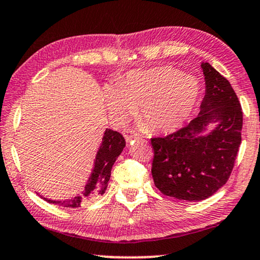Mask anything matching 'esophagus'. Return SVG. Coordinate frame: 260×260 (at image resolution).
<instances>
[{"instance_id":"esophagus-1","label":"esophagus","mask_w":260,"mask_h":260,"mask_svg":"<svg viewBox=\"0 0 260 260\" xmlns=\"http://www.w3.org/2000/svg\"><path fill=\"white\" fill-rule=\"evenodd\" d=\"M123 137H125L127 142H131V141L135 140V139H139V135L135 133V131H133V129L123 131Z\"/></svg>"}]
</instances>
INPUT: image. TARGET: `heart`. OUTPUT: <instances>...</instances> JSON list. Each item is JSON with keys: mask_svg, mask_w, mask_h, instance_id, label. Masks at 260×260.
I'll use <instances>...</instances> for the list:
<instances>
[{"mask_svg": "<svg viewBox=\"0 0 260 260\" xmlns=\"http://www.w3.org/2000/svg\"><path fill=\"white\" fill-rule=\"evenodd\" d=\"M200 85L194 76L173 67L134 71L104 90L106 108L116 121L138 111V121L148 132L170 133L184 126L194 112Z\"/></svg>", "mask_w": 260, "mask_h": 260, "instance_id": "obj_1", "label": "heart"}]
</instances>
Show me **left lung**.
<instances>
[{
  "mask_svg": "<svg viewBox=\"0 0 260 260\" xmlns=\"http://www.w3.org/2000/svg\"><path fill=\"white\" fill-rule=\"evenodd\" d=\"M202 69L206 89L198 116L175 133L152 139L156 188L185 202L210 198L226 184L241 142L243 112L231 83L207 62Z\"/></svg>",
  "mask_w": 260,
  "mask_h": 260,
  "instance_id": "left-lung-1",
  "label": "left lung"
}]
</instances>
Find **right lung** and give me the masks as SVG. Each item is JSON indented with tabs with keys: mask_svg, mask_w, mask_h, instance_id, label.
I'll return each mask as SVG.
<instances>
[{
	"mask_svg": "<svg viewBox=\"0 0 260 260\" xmlns=\"http://www.w3.org/2000/svg\"><path fill=\"white\" fill-rule=\"evenodd\" d=\"M126 146L125 138L119 132L107 128L105 131L102 142L96 152V156L94 160V167L90 173L88 180L85 185V189L82 193L75 196L74 198L66 200H52L48 198H43L49 204L58 205L68 208L80 207L83 203L94 199L99 194L105 193L108 186L109 178H111V171L114 165L115 160L121 154Z\"/></svg>",
	"mask_w": 260,
	"mask_h": 260,
	"instance_id": "add662e5",
	"label": "right lung"
}]
</instances>
